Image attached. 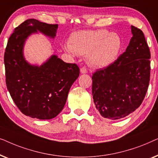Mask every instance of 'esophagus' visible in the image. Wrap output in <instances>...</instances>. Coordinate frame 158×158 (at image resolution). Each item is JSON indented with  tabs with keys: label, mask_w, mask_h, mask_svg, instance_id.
Here are the masks:
<instances>
[{
	"label": "esophagus",
	"mask_w": 158,
	"mask_h": 158,
	"mask_svg": "<svg viewBox=\"0 0 158 158\" xmlns=\"http://www.w3.org/2000/svg\"><path fill=\"white\" fill-rule=\"evenodd\" d=\"M81 73L82 74H85V73H88V70H86L85 68H81Z\"/></svg>",
	"instance_id": "esophagus-1"
}]
</instances>
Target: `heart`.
Returning a JSON list of instances; mask_svg holds the SVG:
<instances>
[{
	"label": "heart",
	"instance_id": "b5f03b06",
	"mask_svg": "<svg viewBox=\"0 0 158 158\" xmlns=\"http://www.w3.org/2000/svg\"><path fill=\"white\" fill-rule=\"evenodd\" d=\"M122 45V38L118 34L101 29L75 32L64 49L73 55H87L90 65L104 68L116 61Z\"/></svg>",
	"mask_w": 158,
	"mask_h": 158
}]
</instances>
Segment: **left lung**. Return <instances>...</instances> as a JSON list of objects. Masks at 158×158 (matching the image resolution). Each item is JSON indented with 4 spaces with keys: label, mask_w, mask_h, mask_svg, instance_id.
Returning a JSON list of instances; mask_svg holds the SVG:
<instances>
[{
    "label": "left lung",
    "mask_w": 158,
    "mask_h": 158,
    "mask_svg": "<svg viewBox=\"0 0 158 158\" xmlns=\"http://www.w3.org/2000/svg\"><path fill=\"white\" fill-rule=\"evenodd\" d=\"M132 37L126 50L92 76V94L103 118H124L141 105L150 77V52L141 30L131 26Z\"/></svg>",
    "instance_id": "left-lung-1"
}]
</instances>
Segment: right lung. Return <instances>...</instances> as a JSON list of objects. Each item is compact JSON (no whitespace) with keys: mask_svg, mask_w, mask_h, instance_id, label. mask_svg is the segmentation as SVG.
<instances>
[{"mask_svg":"<svg viewBox=\"0 0 158 158\" xmlns=\"http://www.w3.org/2000/svg\"><path fill=\"white\" fill-rule=\"evenodd\" d=\"M57 28V24L27 19L15 29L6 46L4 64L7 88L19 109L31 118L45 120L57 116L79 76L76 64L66 63L56 55L41 65L26 60L23 51L29 36L40 32L54 40Z\"/></svg>","mask_w":158,"mask_h":158,"instance_id":"add662e5","label":"right lung"}]
</instances>
